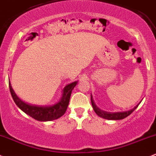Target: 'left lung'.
Masks as SVG:
<instances>
[{
  "instance_id": "left-lung-1",
  "label": "left lung",
  "mask_w": 156,
  "mask_h": 156,
  "mask_svg": "<svg viewBox=\"0 0 156 156\" xmlns=\"http://www.w3.org/2000/svg\"><path fill=\"white\" fill-rule=\"evenodd\" d=\"M91 102H92V108H93L94 111L96 113L99 117L103 118L104 119L107 120H121L125 119L126 117H127L128 115H129L133 111L136 109L138 106L139 105V104L138 105H136L134 108L132 109H129L128 111H124V112H107V111H104L102 109L97 107L96 104H95V101L93 100V98H92V95L91 94Z\"/></svg>"
}]
</instances>
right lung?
<instances>
[{
	"label": "right lung",
	"mask_w": 156,
	"mask_h": 156,
	"mask_svg": "<svg viewBox=\"0 0 156 156\" xmlns=\"http://www.w3.org/2000/svg\"><path fill=\"white\" fill-rule=\"evenodd\" d=\"M78 83V81L69 83L63 89L61 99L57 103L52 106H38L33 105L23 101L15 94L11 83L9 81V87L12 97L15 104L26 114L39 121H53L64 115L69 105L70 96L74 87Z\"/></svg>",
	"instance_id": "1"
}]
</instances>
